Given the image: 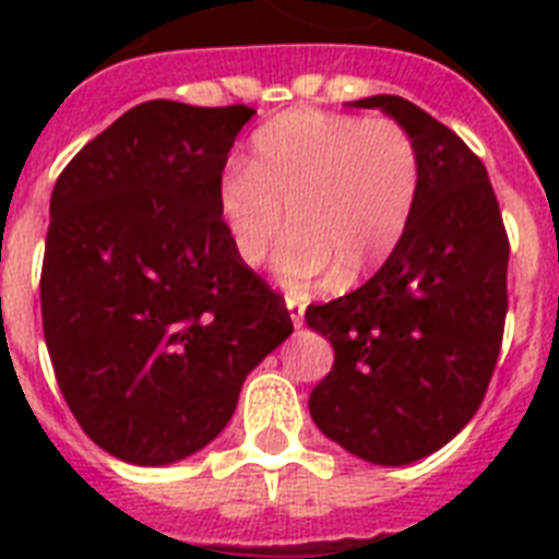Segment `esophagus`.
Here are the masks:
<instances>
[{"instance_id":"esophagus-1","label":"esophagus","mask_w":559,"mask_h":559,"mask_svg":"<svg viewBox=\"0 0 559 559\" xmlns=\"http://www.w3.org/2000/svg\"><path fill=\"white\" fill-rule=\"evenodd\" d=\"M285 308H288V313H290V322L299 328V324H302V319H305V302H302V299H296V296H285Z\"/></svg>"}]
</instances>
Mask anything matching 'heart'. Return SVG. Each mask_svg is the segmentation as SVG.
Segmentation results:
<instances>
[{
  "label": "heart",
  "mask_w": 559,
  "mask_h": 559,
  "mask_svg": "<svg viewBox=\"0 0 559 559\" xmlns=\"http://www.w3.org/2000/svg\"><path fill=\"white\" fill-rule=\"evenodd\" d=\"M417 140L392 117L290 108L251 136L249 167L218 179V218L243 265H260L285 231L276 276L302 290L355 285L397 251L417 206Z\"/></svg>",
  "instance_id": "obj_1"
}]
</instances>
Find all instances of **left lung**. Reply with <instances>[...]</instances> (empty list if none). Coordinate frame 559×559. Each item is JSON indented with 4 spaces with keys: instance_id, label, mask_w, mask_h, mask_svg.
<instances>
[{
    "instance_id": "8db88e82",
    "label": "left lung",
    "mask_w": 559,
    "mask_h": 559,
    "mask_svg": "<svg viewBox=\"0 0 559 559\" xmlns=\"http://www.w3.org/2000/svg\"><path fill=\"white\" fill-rule=\"evenodd\" d=\"M349 106L412 131L423 181L378 274L305 313L335 349L310 417L353 456L400 467L448 445L481 406L503 338L510 240L481 159L451 128L397 95Z\"/></svg>"
}]
</instances>
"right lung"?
Returning <instances> with one entry per match:
<instances>
[{
    "label": "right lung",
    "instance_id": "obj_1",
    "mask_svg": "<svg viewBox=\"0 0 559 559\" xmlns=\"http://www.w3.org/2000/svg\"><path fill=\"white\" fill-rule=\"evenodd\" d=\"M251 114L140 103L63 167L49 199V360L88 439L128 464L210 445L246 374L294 333L218 218V179Z\"/></svg>",
    "mask_w": 559,
    "mask_h": 559
}]
</instances>
